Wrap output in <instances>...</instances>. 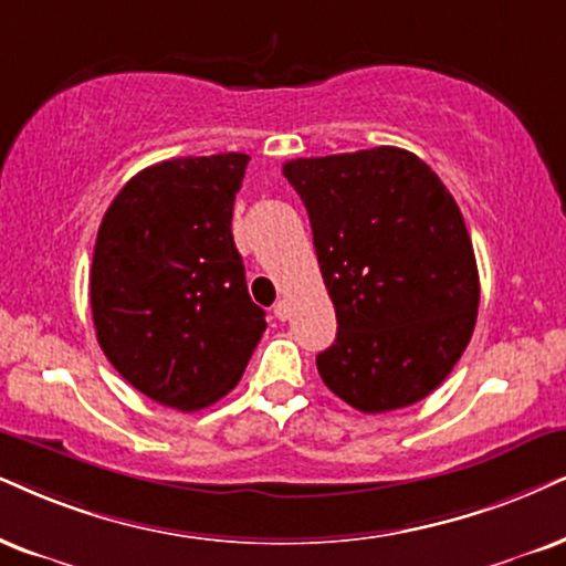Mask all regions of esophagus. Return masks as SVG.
Instances as JSON below:
<instances>
[{"instance_id":"34e87169","label":"esophagus","mask_w":566,"mask_h":566,"mask_svg":"<svg viewBox=\"0 0 566 566\" xmlns=\"http://www.w3.org/2000/svg\"><path fill=\"white\" fill-rule=\"evenodd\" d=\"M290 303H287V300H279V303L274 305V316L279 318V321H287L290 318Z\"/></svg>"}]
</instances>
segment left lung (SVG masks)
<instances>
[{"label":"left lung","mask_w":566,"mask_h":566,"mask_svg":"<svg viewBox=\"0 0 566 566\" xmlns=\"http://www.w3.org/2000/svg\"><path fill=\"white\" fill-rule=\"evenodd\" d=\"M311 219L336 311L316 366L360 412L431 395L473 336L481 282L473 242L439 175L395 146L284 164Z\"/></svg>","instance_id":"8db88e82"}]
</instances>
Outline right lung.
I'll return each instance as SVG.
<instances>
[{"label":"right lung","mask_w":566,"mask_h":566,"mask_svg":"<svg viewBox=\"0 0 566 566\" xmlns=\"http://www.w3.org/2000/svg\"><path fill=\"white\" fill-rule=\"evenodd\" d=\"M250 156H188L138 171L98 227L96 339L154 402L192 412L238 386L266 332L248 295L232 209Z\"/></svg>","instance_id":"obj_1"}]
</instances>
